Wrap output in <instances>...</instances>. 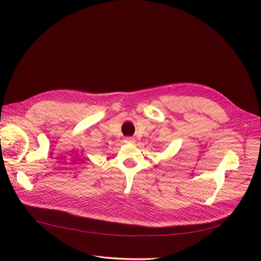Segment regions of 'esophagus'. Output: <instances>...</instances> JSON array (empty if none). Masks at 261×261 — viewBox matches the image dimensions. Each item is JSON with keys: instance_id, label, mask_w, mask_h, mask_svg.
<instances>
[{"instance_id": "obj_1", "label": "esophagus", "mask_w": 261, "mask_h": 261, "mask_svg": "<svg viewBox=\"0 0 261 261\" xmlns=\"http://www.w3.org/2000/svg\"><path fill=\"white\" fill-rule=\"evenodd\" d=\"M125 143H129V144L135 143V138H133V137H126V138H125Z\"/></svg>"}]
</instances>
